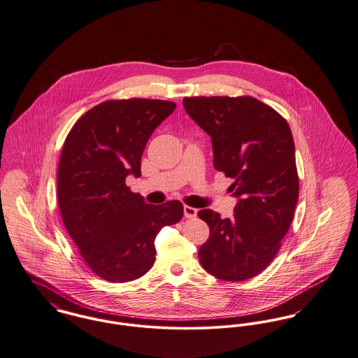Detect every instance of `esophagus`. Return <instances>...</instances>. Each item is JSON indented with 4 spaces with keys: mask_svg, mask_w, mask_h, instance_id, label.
I'll return each instance as SVG.
<instances>
[{
    "mask_svg": "<svg viewBox=\"0 0 358 358\" xmlns=\"http://www.w3.org/2000/svg\"><path fill=\"white\" fill-rule=\"evenodd\" d=\"M196 215H197V210H196V208L189 207V206H185V207H184V217H185V218L192 220Z\"/></svg>",
    "mask_w": 358,
    "mask_h": 358,
    "instance_id": "esophagus-1",
    "label": "esophagus"
}]
</instances>
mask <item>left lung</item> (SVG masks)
<instances>
[{
  "label": "left lung",
  "mask_w": 358,
  "mask_h": 358,
  "mask_svg": "<svg viewBox=\"0 0 358 358\" xmlns=\"http://www.w3.org/2000/svg\"><path fill=\"white\" fill-rule=\"evenodd\" d=\"M182 105L211 136L214 167L234 180L238 197L231 220L197 213L210 227L200 264L222 280H247L273 262L294 217L300 182L290 127L252 96H191Z\"/></svg>",
  "instance_id": "obj_1"
}]
</instances>
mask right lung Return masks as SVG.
<instances>
[{
	"label": "right lung",
	"instance_id": "right-lung-1",
	"mask_svg": "<svg viewBox=\"0 0 358 358\" xmlns=\"http://www.w3.org/2000/svg\"><path fill=\"white\" fill-rule=\"evenodd\" d=\"M176 109L161 99L106 101L84 113L65 138L57 197L66 231L91 271L113 283L135 280L155 262V237L182 218L178 200L147 204L125 184L140 177L144 147Z\"/></svg>",
	"mask_w": 358,
	"mask_h": 358
}]
</instances>
